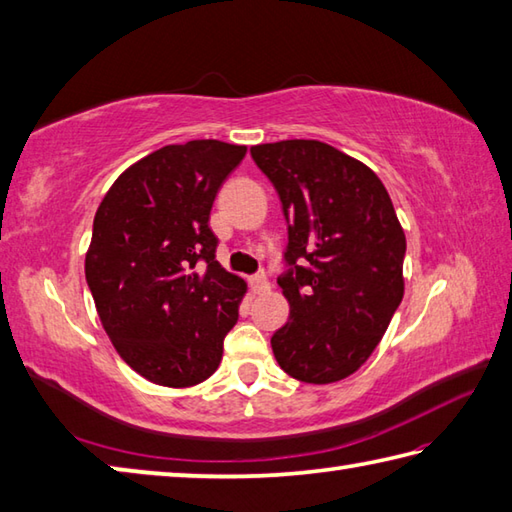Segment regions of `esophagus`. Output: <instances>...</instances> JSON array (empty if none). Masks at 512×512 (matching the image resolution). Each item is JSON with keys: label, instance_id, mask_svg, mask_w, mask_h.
Listing matches in <instances>:
<instances>
[{"label": "esophagus", "instance_id": "34e87169", "mask_svg": "<svg viewBox=\"0 0 512 512\" xmlns=\"http://www.w3.org/2000/svg\"><path fill=\"white\" fill-rule=\"evenodd\" d=\"M250 288H253L255 295H264L270 290V284L264 275H255L253 279H250Z\"/></svg>", "mask_w": 512, "mask_h": 512}]
</instances>
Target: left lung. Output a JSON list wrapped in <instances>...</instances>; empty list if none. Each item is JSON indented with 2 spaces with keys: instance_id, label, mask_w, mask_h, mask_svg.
Returning a JSON list of instances; mask_svg holds the SVG:
<instances>
[{
  "instance_id": "8db88e82",
  "label": "left lung",
  "mask_w": 512,
  "mask_h": 512,
  "mask_svg": "<svg viewBox=\"0 0 512 512\" xmlns=\"http://www.w3.org/2000/svg\"><path fill=\"white\" fill-rule=\"evenodd\" d=\"M288 224L279 288L288 324L270 337L277 364L306 384L353 375L404 297L406 237L379 177L317 139L250 148Z\"/></svg>"
}]
</instances>
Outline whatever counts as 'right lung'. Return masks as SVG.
<instances>
[{
    "mask_svg": "<svg viewBox=\"0 0 512 512\" xmlns=\"http://www.w3.org/2000/svg\"><path fill=\"white\" fill-rule=\"evenodd\" d=\"M244 155L217 139L164 146L124 170L97 208L86 282L110 342L148 382L195 386L222 362L246 284L219 266L208 219Z\"/></svg>",
    "mask_w": 512,
    "mask_h": 512,
    "instance_id": "1",
    "label": "right lung"
}]
</instances>
